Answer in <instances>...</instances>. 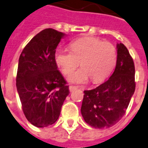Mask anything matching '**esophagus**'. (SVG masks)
Returning <instances> with one entry per match:
<instances>
[{
  "instance_id": "obj_1",
  "label": "esophagus",
  "mask_w": 148,
  "mask_h": 148,
  "mask_svg": "<svg viewBox=\"0 0 148 148\" xmlns=\"http://www.w3.org/2000/svg\"><path fill=\"white\" fill-rule=\"evenodd\" d=\"M69 91H70V92H73V90H75V89H77L78 86H69Z\"/></svg>"
}]
</instances>
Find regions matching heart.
<instances>
[{
  "label": "heart",
  "mask_w": 148,
  "mask_h": 148,
  "mask_svg": "<svg viewBox=\"0 0 148 148\" xmlns=\"http://www.w3.org/2000/svg\"><path fill=\"white\" fill-rule=\"evenodd\" d=\"M70 50L58 49L55 53L57 66L65 75H69L78 66L79 69L69 75V80L83 83L90 78L93 82L105 79L113 70L116 61V50L113 45L96 38H79L69 44Z\"/></svg>",
  "instance_id": "b5f03b06"
}]
</instances>
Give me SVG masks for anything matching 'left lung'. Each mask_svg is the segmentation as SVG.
<instances>
[{"mask_svg": "<svg viewBox=\"0 0 148 148\" xmlns=\"http://www.w3.org/2000/svg\"><path fill=\"white\" fill-rule=\"evenodd\" d=\"M115 70L110 79L93 90H85L81 113L92 127L108 128L125 114L135 90V68L132 57L122 43L116 45Z\"/></svg>", "mask_w": 148, "mask_h": 148, "instance_id": "1", "label": "left lung"}]
</instances>
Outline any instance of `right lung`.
Instances as JSON below:
<instances>
[{"label": "right lung", "mask_w": 148, "mask_h": 148, "mask_svg": "<svg viewBox=\"0 0 148 148\" xmlns=\"http://www.w3.org/2000/svg\"><path fill=\"white\" fill-rule=\"evenodd\" d=\"M65 34L46 28L35 35L19 57L16 86L25 117L37 127L56 123L69 93L55 60Z\"/></svg>", "instance_id": "add662e5"}]
</instances>
